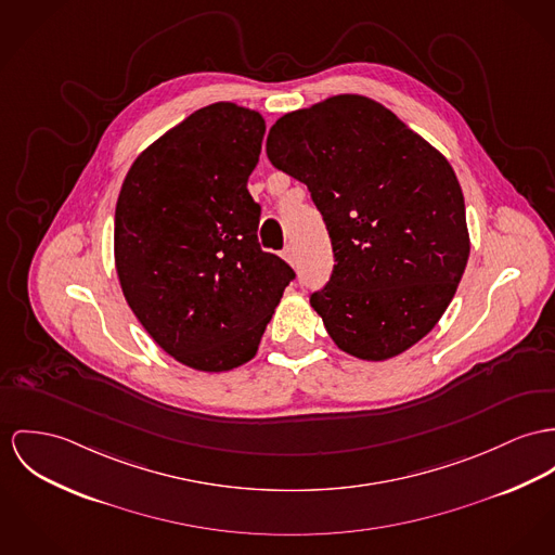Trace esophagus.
I'll return each instance as SVG.
<instances>
[{"label":"esophagus","mask_w":555,"mask_h":555,"mask_svg":"<svg viewBox=\"0 0 555 555\" xmlns=\"http://www.w3.org/2000/svg\"><path fill=\"white\" fill-rule=\"evenodd\" d=\"M283 259H285L287 263H292V266L296 263V254H294L292 247H285V249H283Z\"/></svg>","instance_id":"obj_1"}]
</instances>
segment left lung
Segmentation results:
<instances>
[{
  "label": "left lung",
  "instance_id": "8db88e82",
  "mask_svg": "<svg viewBox=\"0 0 555 555\" xmlns=\"http://www.w3.org/2000/svg\"><path fill=\"white\" fill-rule=\"evenodd\" d=\"M266 152L308 185L327 223L336 263L310 306L334 344L361 361H386L423 340L454 298L470 251L448 158L363 94L285 114Z\"/></svg>",
  "mask_w": 555,
  "mask_h": 555
}]
</instances>
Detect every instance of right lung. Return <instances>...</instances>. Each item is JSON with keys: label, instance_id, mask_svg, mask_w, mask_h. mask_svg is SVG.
Listing matches in <instances>:
<instances>
[{"label": "right lung", "instance_id": "obj_1", "mask_svg": "<svg viewBox=\"0 0 555 555\" xmlns=\"http://www.w3.org/2000/svg\"><path fill=\"white\" fill-rule=\"evenodd\" d=\"M263 132L256 109L207 105L134 158L116 203L114 259L128 306L152 340L198 372L251 361L296 276L257 243L247 181Z\"/></svg>", "mask_w": 555, "mask_h": 555}]
</instances>
